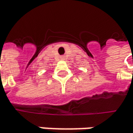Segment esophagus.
<instances>
[{"label": "esophagus", "mask_w": 133, "mask_h": 133, "mask_svg": "<svg viewBox=\"0 0 133 133\" xmlns=\"http://www.w3.org/2000/svg\"><path fill=\"white\" fill-rule=\"evenodd\" d=\"M61 59H62V60H64V59H65V57H64V56H62V57H61Z\"/></svg>", "instance_id": "esophagus-1"}]
</instances>
